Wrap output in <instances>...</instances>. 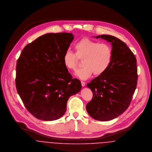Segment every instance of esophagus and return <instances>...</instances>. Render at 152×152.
<instances>
[{
  "label": "esophagus",
  "mask_w": 152,
  "mask_h": 152,
  "mask_svg": "<svg viewBox=\"0 0 152 152\" xmlns=\"http://www.w3.org/2000/svg\"><path fill=\"white\" fill-rule=\"evenodd\" d=\"M81 85L83 87H84L86 86V83L84 81H81Z\"/></svg>",
  "instance_id": "obj_1"
}]
</instances>
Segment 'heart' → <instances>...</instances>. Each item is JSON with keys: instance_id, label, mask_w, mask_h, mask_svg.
Wrapping results in <instances>:
<instances>
[{"instance_id": "b5f03b06", "label": "heart", "mask_w": 152, "mask_h": 152, "mask_svg": "<svg viewBox=\"0 0 152 152\" xmlns=\"http://www.w3.org/2000/svg\"><path fill=\"white\" fill-rule=\"evenodd\" d=\"M75 53L66 50L63 57L65 68L75 71L83 60V66L77 70L75 75L81 80H87L92 73L96 76L105 73L111 64L113 58L112 47L108 43H99L88 38H84L74 44Z\"/></svg>"}]
</instances>
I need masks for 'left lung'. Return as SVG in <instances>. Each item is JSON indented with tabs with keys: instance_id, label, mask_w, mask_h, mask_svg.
<instances>
[{
	"instance_id": "obj_1",
	"label": "left lung",
	"mask_w": 152,
	"mask_h": 152,
	"mask_svg": "<svg viewBox=\"0 0 152 152\" xmlns=\"http://www.w3.org/2000/svg\"><path fill=\"white\" fill-rule=\"evenodd\" d=\"M95 37L111 43L113 58L107 71L87 84L93 97L86 109L92 118L108 121L123 113L130 105L137 81L136 59L120 39L105 34Z\"/></svg>"
}]
</instances>
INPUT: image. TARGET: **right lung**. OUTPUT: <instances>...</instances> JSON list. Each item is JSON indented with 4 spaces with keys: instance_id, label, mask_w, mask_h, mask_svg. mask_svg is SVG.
<instances>
[{
    "instance_id": "1",
    "label": "right lung",
    "mask_w": 152,
    "mask_h": 152,
    "mask_svg": "<svg viewBox=\"0 0 152 152\" xmlns=\"http://www.w3.org/2000/svg\"><path fill=\"white\" fill-rule=\"evenodd\" d=\"M73 39L71 33L45 34L26 45L18 60L17 91L27 110L39 119L60 118L69 98L81 89L80 81L72 78L63 63Z\"/></svg>"
}]
</instances>
